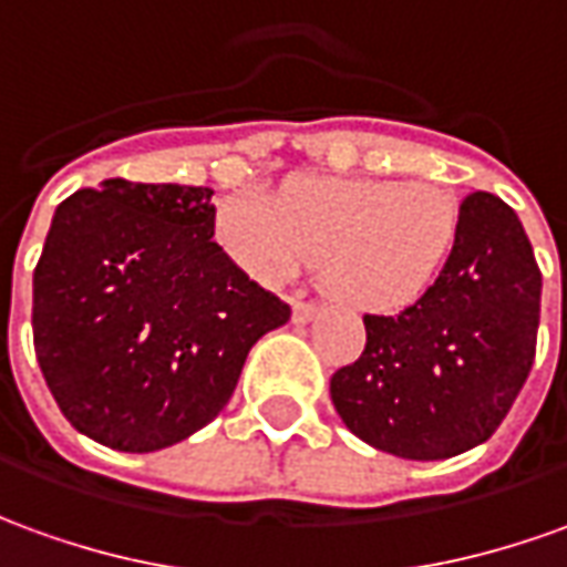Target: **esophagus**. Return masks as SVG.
Returning a JSON list of instances; mask_svg holds the SVG:
<instances>
[{
	"mask_svg": "<svg viewBox=\"0 0 567 567\" xmlns=\"http://www.w3.org/2000/svg\"><path fill=\"white\" fill-rule=\"evenodd\" d=\"M318 318V306L311 302H292V323H308Z\"/></svg>",
	"mask_w": 567,
	"mask_h": 567,
	"instance_id": "esophagus-1",
	"label": "esophagus"
}]
</instances>
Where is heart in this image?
Returning <instances> with one entry per match:
<instances>
[{
    "mask_svg": "<svg viewBox=\"0 0 567 567\" xmlns=\"http://www.w3.org/2000/svg\"><path fill=\"white\" fill-rule=\"evenodd\" d=\"M216 240L265 287L323 259L333 299L404 311L439 284L460 240V203L432 182L290 178L280 197L234 190L216 206Z\"/></svg>",
    "mask_w": 567,
    "mask_h": 567,
    "instance_id": "heart-1",
    "label": "heart"
}]
</instances>
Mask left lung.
Segmentation results:
<instances>
[{"label":"left lung","instance_id":"obj_1","mask_svg":"<svg viewBox=\"0 0 567 567\" xmlns=\"http://www.w3.org/2000/svg\"><path fill=\"white\" fill-rule=\"evenodd\" d=\"M544 277L513 206L475 190L439 284L401 315H364L367 346L330 398L351 435L401 460L485 444L528 380Z\"/></svg>","mask_w":567,"mask_h":567}]
</instances>
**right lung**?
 I'll return each instance as SVG.
<instances>
[{
  "label": "right lung",
  "instance_id": "right-lung-1",
  "mask_svg": "<svg viewBox=\"0 0 567 567\" xmlns=\"http://www.w3.org/2000/svg\"><path fill=\"white\" fill-rule=\"evenodd\" d=\"M213 234V187L107 178L54 209L33 346L85 439L123 454L190 439L231 401L249 349L290 321Z\"/></svg>",
  "mask_w": 567,
  "mask_h": 567
}]
</instances>
